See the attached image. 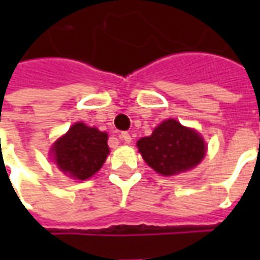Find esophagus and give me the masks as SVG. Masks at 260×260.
Instances as JSON below:
<instances>
[{"label": "esophagus", "mask_w": 260, "mask_h": 260, "mask_svg": "<svg viewBox=\"0 0 260 260\" xmlns=\"http://www.w3.org/2000/svg\"><path fill=\"white\" fill-rule=\"evenodd\" d=\"M119 138H121V141H124L125 143H129V142L132 141V138H131V135L128 132H121Z\"/></svg>", "instance_id": "1"}]
</instances>
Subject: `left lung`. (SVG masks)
Masks as SVG:
<instances>
[{
	"instance_id": "1",
	"label": "left lung",
	"mask_w": 260,
	"mask_h": 260,
	"mask_svg": "<svg viewBox=\"0 0 260 260\" xmlns=\"http://www.w3.org/2000/svg\"><path fill=\"white\" fill-rule=\"evenodd\" d=\"M142 157L154 171L174 175L201 163L206 146L201 135L175 119H167L153 134L138 141Z\"/></svg>"
}]
</instances>
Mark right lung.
<instances>
[{
  "mask_svg": "<svg viewBox=\"0 0 260 260\" xmlns=\"http://www.w3.org/2000/svg\"><path fill=\"white\" fill-rule=\"evenodd\" d=\"M53 152L59 170L76 180H87L106 161L107 134L78 122L54 143Z\"/></svg>",
  "mask_w": 260,
  "mask_h": 260,
  "instance_id": "obj_1",
  "label": "right lung"
}]
</instances>
